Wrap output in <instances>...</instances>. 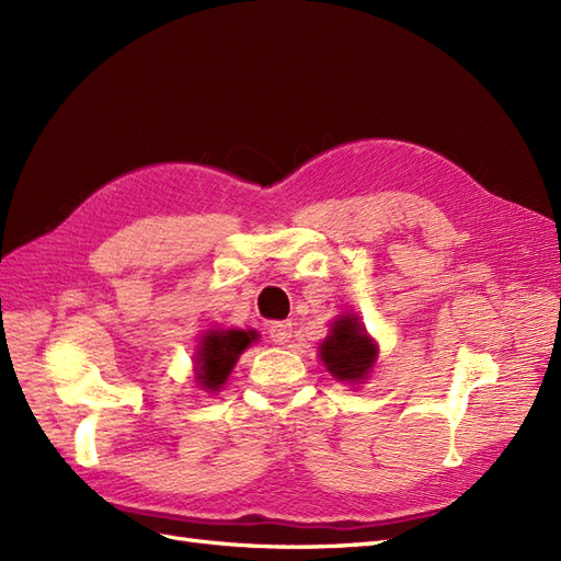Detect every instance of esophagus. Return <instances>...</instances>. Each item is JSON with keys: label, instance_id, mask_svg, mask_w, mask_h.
<instances>
[{"label": "esophagus", "instance_id": "34e87169", "mask_svg": "<svg viewBox=\"0 0 561 561\" xmlns=\"http://www.w3.org/2000/svg\"><path fill=\"white\" fill-rule=\"evenodd\" d=\"M290 336H293V322L290 320H276V322H271V325H268V339L274 344L283 346V344L290 342Z\"/></svg>", "mask_w": 561, "mask_h": 561}]
</instances>
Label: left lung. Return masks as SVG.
Segmentation results:
<instances>
[{"mask_svg": "<svg viewBox=\"0 0 561 561\" xmlns=\"http://www.w3.org/2000/svg\"><path fill=\"white\" fill-rule=\"evenodd\" d=\"M379 346L365 332V325L355 313L339 316L325 342L320 344V360L336 381L360 383L377 363Z\"/></svg>", "mask_w": 561, "mask_h": 561, "instance_id": "8db88e82", "label": "left lung"}]
</instances>
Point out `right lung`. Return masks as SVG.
Wrapping results in <instances>:
<instances>
[{"mask_svg": "<svg viewBox=\"0 0 561 561\" xmlns=\"http://www.w3.org/2000/svg\"><path fill=\"white\" fill-rule=\"evenodd\" d=\"M257 342L254 330H210L206 336H201L196 346V383L206 393H217L231 375V369L239 360V355Z\"/></svg>", "mask_w": 561, "mask_h": 561, "instance_id": "right-lung-1", "label": "right lung"}]
</instances>
